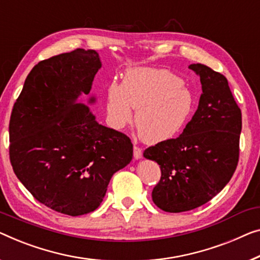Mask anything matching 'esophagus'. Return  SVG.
Instances as JSON below:
<instances>
[{
  "label": "esophagus",
  "instance_id": "34e87169",
  "mask_svg": "<svg viewBox=\"0 0 260 260\" xmlns=\"http://www.w3.org/2000/svg\"><path fill=\"white\" fill-rule=\"evenodd\" d=\"M133 154H134V158L135 160H140L142 157V150L141 148H139L138 146L133 147Z\"/></svg>",
  "mask_w": 260,
  "mask_h": 260
}]
</instances>
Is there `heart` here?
<instances>
[{
  "label": "heart",
  "instance_id": "b5f03b06",
  "mask_svg": "<svg viewBox=\"0 0 260 260\" xmlns=\"http://www.w3.org/2000/svg\"><path fill=\"white\" fill-rule=\"evenodd\" d=\"M106 121L120 131L134 121L141 140L158 143L179 135L196 108V96L172 71L156 68H133L122 84L106 88Z\"/></svg>",
  "mask_w": 260,
  "mask_h": 260
}]
</instances>
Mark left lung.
<instances>
[{
  "label": "left lung",
  "mask_w": 260,
  "mask_h": 260,
  "mask_svg": "<svg viewBox=\"0 0 260 260\" xmlns=\"http://www.w3.org/2000/svg\"><path fill=\"white\" fill-rule=\"evenodd\" d=\"M200 77L199 107L179 138L143 152L157 162L161 180L153 202L167 212H183L209 202L234 175L239 156L242 112L228 79L203 64H190Z\"/></svg>",
  "instance_id": "left-lung-1"
}]
</instances>
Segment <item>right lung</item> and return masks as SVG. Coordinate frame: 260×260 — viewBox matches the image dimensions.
I'll use <instances>...</instances> for the list:
<instances>
[{
  "instance_id": "add662e5",
  "label": "right lung",
  "mask_w": 260,
  "mask_h": 260,
  "mask_svg": "<svg viewBox=\"0 0 260 260\" xmlns=\"http://www.w3.org/2000/svg\"><path fill=\"white\" fill-rule=\"evenodd\" d=\"M100 68L94 50L40 61L10 117L9 154L17 179L37 201L69 216L94 211L113 174L133 157L129 138L96 122L80 100L90 95ZM94 103L91 95L87 104Z\"/></svg>"
}]
</instances>
